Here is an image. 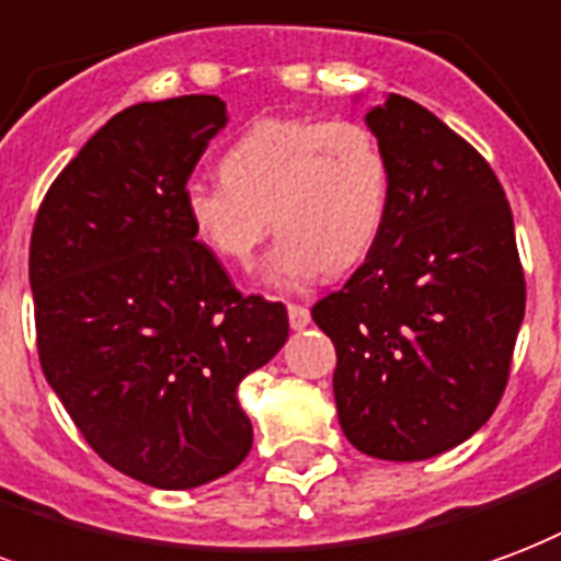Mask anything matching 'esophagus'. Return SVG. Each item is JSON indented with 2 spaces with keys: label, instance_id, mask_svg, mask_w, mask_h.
<instances>
[{
  "label": "esophagus",
  "instance_id": "obj_1",
  "mask_svg": "<svg viewBox=\"0 0 561 561\" xmlns=\"http://www.w3.org/2000/svg\"><path fill=\"white\" fill-rule=\"evenodd\" d=\"M288 321H291V330H302V327H309L312 314H309V309L300 306V302H291V306H288Z\"/></svg>",
  "mask_w": 561,
  "mask_h": 561
}]
</instances>
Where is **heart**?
<instances>
[{"mask_svg": "<svg viewBox=\"0 0 561 561\" xmlns=\"http://www.w3.org/2000/svg\"><path fill=\"white\" fill-rule=\"evenodd\" d=\"M219 175L184 186L193 238L222 264L249 267L273 219L279 240L264 276L279 288L363 261L392 202L383 142L356 118H261L228 145Z\"/></svg>", "mask_w": 561, "mask_h": 561, "instance_id": "1", "label": "heart"}]
</instances>
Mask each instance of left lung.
Here are the masks:
<instances>
[{"instance_id": "1", "label": "left lung", "mask_w": 561, "mask_h": 561, "mask_svg": "<svg viewBox=\"0 0 561 561\" xmlns=\"http://www.w3.org/2000/svg\"><path fill=\"white\" fill-rule=\"evenodd\" d=\"M365 122L389 157V217L312 318L335 344L344 437L371 458L425 460L472 437L500 404L524 267L505 190L467 139L401 94Z\"/></svg>"}]
</instances>
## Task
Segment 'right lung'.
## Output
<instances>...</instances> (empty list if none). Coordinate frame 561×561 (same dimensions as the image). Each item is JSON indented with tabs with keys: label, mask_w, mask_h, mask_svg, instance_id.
I'll use <instances>...</instances> for the list:
<instances>
[{
	"label": "right lung",
	"mask_w": 561,
	"mask_h": 561,
	"mask_svg": "<svg viewBox=\"0 0 561 561\" xmlns=\"http://www.w3.org/2000/svg\"><path fill=\"white\" fill-rule=\"evenodd\" d=\"M222 127L214 94L127 106L53 181L28 243L47 383L110 467L163 491L247 458L238 386L288 339L285 306L243 297L186 222L184 186Z\"/></svg>",
	"instance_id": "right-lung-1"
}]
</instances>
